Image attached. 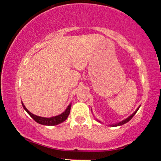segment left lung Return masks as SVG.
I'll return each instance as SVG.
<instances>
[{
  "mask_svg": "<svg viewBox=\"0 0 161 161\" xmlns=\"http://www.w3.org/2000/svg\"><path fill=\"white\" fill-rule=\"evenodd\" d=\"M139 108H140V106L138 107V108L137 109H136V111H135V112L133 113V114H131V115L129 116H128V117H127L126 119H123V121H121V122H119V123H115V124H111V125H110V126H119V125H122L125 124V123H128V122H129V120H130V119H132V117H133L135 114H136V112H137L138 109H139ZM96 119V120H97V122H99V123H101V122L100 121L99 119Z\"/></svg>",
  "mask_w": 161,
  "mask_h": 161,
  "instance_id": "left-lung-1",
  "label": "left lung"
}]
</instances>
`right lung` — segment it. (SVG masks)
<instances>
[{
	"mask_svg": "<svg viewBox=\"0 0 161 161\" xmlns=\"http://www.w3.org/2000/svg\"><path fill=\"white\" fill-rule=\"evenodd\" d=\"M22 105H23L24 110L29 114V115L35 121L37 122L38 123H39V124L45 125H56L63 123V122H64L66 119H67L68 116H69L70 113L72 103H70V104L68 105L67 108H66V110H64L62 114H59V115L57 116H52V117H42V116L35 115V114H32L30 111L28 110V109L25 108L23 102H22Z\"/></svg>",
	"mask_w": 161,
	"mask_h": 161,
	"instance_id": "add662e5",
	"label": "right lung"
}]
</instances>
